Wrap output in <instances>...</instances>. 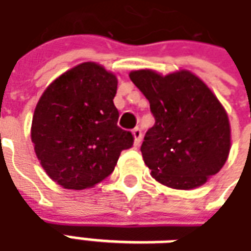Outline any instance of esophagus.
I'll return each mask as SVG.
<instances>
[{"mask_svg":"<svg viewBox=\"0 0 251 251\" xmlns=\"http://www.w3.org/2000/svg\"><path fill=\"white\" fill-rule=\"evenodd\" d=\"M132 135H134V143L138 146L140 142H142V129L135 128L134 131H132Z\"/></svg>","mask_w":251,"mask_h":251,"instance_id":"34e87169","label":"esophagus"}]
</instances>
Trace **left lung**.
I'll return each mask as SVG.
<instances>
[{
  "label": "left lung",
  "mask_w": 251,
  "mask_h": 251,
  "mask_svg": "<svg viewBox=\"0 0 251 251\" xmlns=\"http://www.w3.org/2000/svg\"><path fill=\"white\" fill-rule=\"evenodd\" d=\"M150 102L155 124L140 151L151 176L174 189H193L223 168L230 152V123L219 100L186 70L161 75L129 73Z\"/></svg>",
  "instance_id": "8db88e82"
}]
</instances>
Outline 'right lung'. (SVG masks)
<instances>
[{
	"instance_id": "1",
	"label": "right lung",
	"mask_w": 251,
	"mask_h": 251,
	"mask_svg": "<svg viewBox=\"0 0 251 251\" xmlns=\"http://www.w3.org/2000/svg\"><path fill=\"white\" fill-rule=\"evenodd\" d=\"M117 78L85 62L63 73L42 94L31 139L50 178L66 189H86L113 172L134 136L117 126Z\"/></svg>"
}]
</instances>
